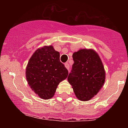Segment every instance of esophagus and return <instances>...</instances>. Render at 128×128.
I'll list each match as a JSON object with an SVG mask.
<instances>
[{
    "label": "esophagus",
    "mask_w": 128,
    "mask_h": 128,
    "mask_svg": "<svg viewBox=\"0 0 128 128\" xmlns=\"http://www.w3.org/2000/svg\"><path fill=\"white\" fill-rule=\"evenodd\" d=\"M65 66L66 68V69L69 70L70 66H69V64H68V63H65Z\"/></svg>",
    "instance_id": "obj_1"
}]
</instances>
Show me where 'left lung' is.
<instances>
[{
	"label": "left lung",
	"instance_id": "8db88e82",
	"mask_svg": "<svg viewBox=\"0 0 128 128\" xmlns=\"http://www.w3.org/2000/svg\"><path fill=\"white\" fill-rule=\"evenodd\" d=\"M74 64L68 81L78 99L89 100L97 95L105 81L102 61L93 49L82 48L72 55Z\"/></svg>",
	"mask_w": 128,
	"mask_h": 128
}]
</instances>
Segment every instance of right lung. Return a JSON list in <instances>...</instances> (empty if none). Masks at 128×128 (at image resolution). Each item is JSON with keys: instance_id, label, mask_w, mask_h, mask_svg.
<instances>
[{"instance_id": "right-lung-1", "label": "right lung", "mask_w": 128, "mask_h": 128, "mask_svg": "<svg viewBox=\"0 0 128 128\" xmlns=\"http://www.w3.org/2000/svg\"><path fill=\"white\" fill-rule=\"evenodd\" d=\"M68 72L60 60V52L52 46L38 48L29 59L26 76L30 88L40 98L50 99Z\"/></svg>"}]
</instances>
